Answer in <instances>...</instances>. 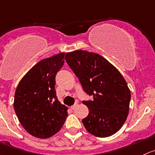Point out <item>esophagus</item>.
Instances as JSON below:
<instances>
[{"instance_id":"esophagus-1","label":"esophagus","mask_w":155,"mask_h":155,"mask_svg":"<svg viewBox=\"0 0 155 155\" xmlns=\"http://www.w3.org/2000/svg\"><path fill=\"white\" fill-rule=\"evenodd\" d=\"M77 106H78V103H75L74 105L71 106V108H72V109H75V108H76Z\"/></svg>"}]
</instances>
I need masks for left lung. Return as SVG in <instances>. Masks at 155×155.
Listing matches in <instances>:
<instances>
[{
	"instance_id": "1",
	"label": "left lung",
	"mask_w": 155,
	"mask_h": 155,
	"mask_svg": "<svg viewBox=\"0 0 155 155\" xmlns=\"http://www.w3.org/2000/svg\"><path fill=\"white\" fill-rule=\"evenodd\" d=\"M65 59L85 92L93 96L82 102L89 108L88 116L82 120L86 129L99 138L115 134L126 121L131 99L122 75L98 53L77 50L66 53Z\"/></svg>"
}]
</instances>
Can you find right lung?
I'll list each match as a JSON object with an SVG mask.
<instances>
[{
  "label": "right lung",
  "mask_w": 155,
  "mask_h": 155,
  "mask_svg": "<svg viewBox=\"0 0 155 155\" xmlns=\"http://www.w3.org/2000/svg\"><path fill=\"white\" fill-rule=\"evenodd\" d=\"M65 53L40 60L24 76L15 91L14 108L30 134L48 138L61 129L68 108L56 97V73L64 64Z\"/></svg>",
  "instance_id": "obj_1"
}]
</instances>
